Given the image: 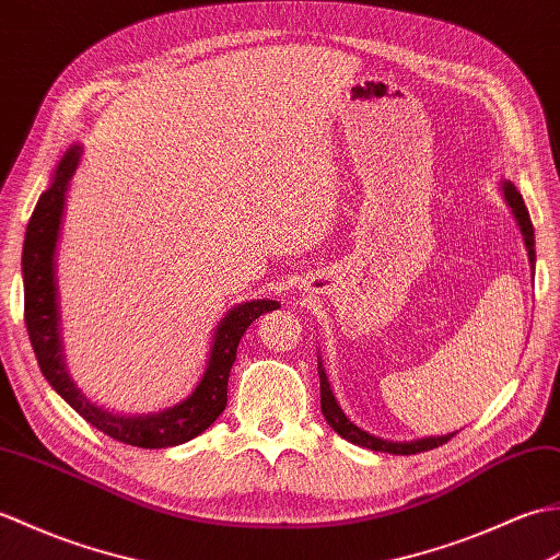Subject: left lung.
I'll list each match as a JSON object with an SVG mask.
<instances>
[{
	"mask_svg": "<svg viewBox=\"0 0 560 560\" xmlns=\"http://www.w3.org/2000/svg\"><path fill=\"white\" fill-rule=\"evenodd\" d=\"M503 196L508 206L513 208V215L520 225V232H523L525 237V246H527V256H529V264L534 270V260H537V254H534V228H532V220L527 213V206L523 201V196L515 189L511 182H503ZM318 378H320V412L326 417V421L330 424V429L335 433H340L345 441H350L354 445H362V448L369 451H378V453H393V455H415V453H424V451H433L439 448V445L448 443L455 433H448V436H429V439H417V441H385L378 436H371V433L362 431L357 424H352L350 419L345 417V412L340 409V405L335 402V395L330 390V383L326 376V369L318 362Z\"/></svg>",
	"mask_w": 560,
	"mask_h": 560,
	"instance_id": "left-lung-1",
	"label": "left lung"
}]
</instances>
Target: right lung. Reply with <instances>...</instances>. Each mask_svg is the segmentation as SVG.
Wrapping results in <instances>:
<instances>
[{"label":"right lung","instance_id":"right-lung-1","mask_svg":"<svg viewBox=\"0 0 560 560\" xmlns=\"http://www.w3.org/2000/svg\"><path fill=\"white\" fill-rule=\"evenodd\" d=\"M81 145H71L59 160L52 184L37 198V206L28 220L26 242H23L21 270H23V318H26L33 352L49 385L77 409V412L107 433L136 448H170L196 439L203 433L228 407V378L237 359V345L246 328L272 308H280L272 300H254L234 306L218 323L213 347L201 381L194 393L179 405L163 409L158 415L129 417L115 415L109 409L91 402L67 374L59 340V312H57V282H55V248L59 240L61 213H65L67 186L79 167Z\"/></svg>","mask_w":560,"mask_h":560}]
</instances>
